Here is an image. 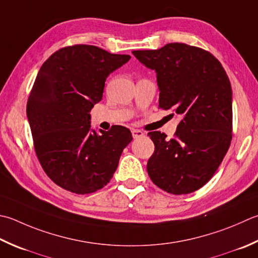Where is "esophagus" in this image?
Masks as SVG:
<instances>
[{"label": "esophagus", "instance_id": "obj_1", "mask_svg": "<svg viewBox=\"0 0 258 258\" xmlns=\"http://www.w3.org/2000/svg\"><path fill=\"white\" fill-rule=\"evenodd\" d=\"M132 135H133L134 139H139V138H142L144 133L140 130H132Z\"/></svg>", "mask_w": 258, "mask_h": 258}]
</instances>
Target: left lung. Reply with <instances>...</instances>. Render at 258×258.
<instances>
[{"label":"left lung","instance_id":"obj_1","mask_svg":"<svg viewBox=\"0 0 258 258\" xmlns=\"http://www.w3.org/2000/svg\"><path fill=\"white\" fill-rule=\"evenodd\" d=\"M136 59L155 70L159 107L180 116L174 138L159 131L148 135L154 153L148 161L152 182L166 192L200 189L219 168L233 138V92L219 60L185 43L158 50H134Z\"/></svg>","mask_w":258,"mask_h":258}]
</instances>
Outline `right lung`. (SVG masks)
Instances as JSON below:
<instances>
[{
  "label": "right lung",
  "mask_w": 258,
  "mask_h": 258,
  "mask_svg": "<svg viewBox=\"0 0 258 258\" xmlns=\"http://www.w3.org/2000/svg\"><path fill=\"white\" fill-rule=\"evenodd\" d=\"M131 59L95 45L59 49L40 68L29 95L27 116L35 154L55 184L78 195L107 184L123 150L133 140L128 128H90V114L103 98L106 78Z\"/></svg>",
  "instance_id": "right-lung-1"
}]
</instances>
